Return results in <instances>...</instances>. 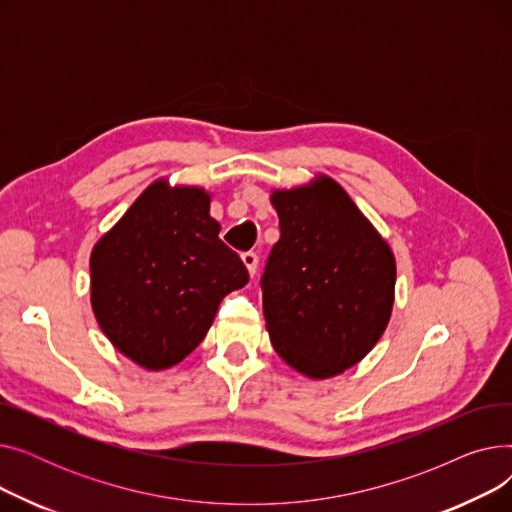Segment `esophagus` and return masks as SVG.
Listing matches in <instances>:
<instances>
[{"mask_svg":"<svg viewBox=\"0 0 512 512\" xmlns=\"http://www.w3.org/2000/svg\"><path fill=\"white\" fill-rule=\"evenodd\" d=\"M242 263H245V267L249 270V276L253 278L255 276V272H257V263H259V257H257V253H242Z\"/></svg>","mask_w":512,"mask_h":512,"instance_id":"34e87169","label":"esophagus"}]
</instances>
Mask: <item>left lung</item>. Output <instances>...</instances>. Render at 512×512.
I'll list each match as a JSON object with an SVG mask.
<instances>
[{
    "instance_id": "1",
    "label": "left lung",
    "mask_w": 512,
    "mask_h": 512,
    "mask_svg": "<svg viewBox=\"0 0 512 512\" xmlns=\"http://www.w3.org/2000/svg\"><path fill=\"white\" fill-rule=\"evenodd\" d=\"M280 218L261 278L265 328L286 365L328 380L378 344L394 307L396 259L330 176L274 188Z\"/></svg>"
}]
</instances>
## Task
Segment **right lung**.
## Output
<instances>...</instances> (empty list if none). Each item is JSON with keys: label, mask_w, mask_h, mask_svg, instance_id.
I'll list each match as a JSON object with an SVG mask.
<instances>
[{"label": "right lung", "mask_w": 512, "mask_h": 512, "mask_svg": "<svg viewBox=\"0 0 512 512\" xmlns=\"http://www.w3.org/2000/svg\"><path fill=\"white\" fill-rule=\"evenodd\" d=\"M209 205L205 188L159 178L91 251L97 324L143 369H168L191 355L220 301L249 282Z\"/></svg>", "instance_id": "1"}]
</instances>
